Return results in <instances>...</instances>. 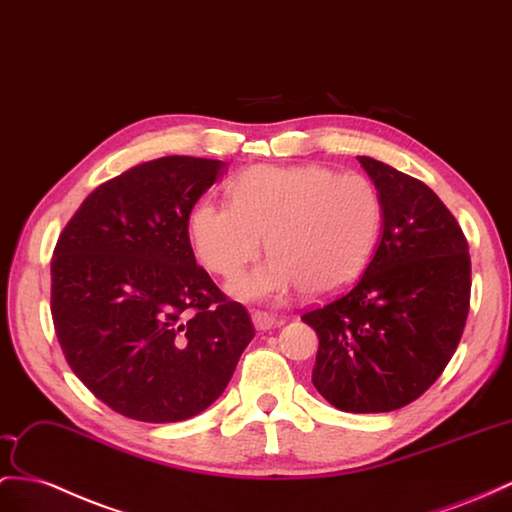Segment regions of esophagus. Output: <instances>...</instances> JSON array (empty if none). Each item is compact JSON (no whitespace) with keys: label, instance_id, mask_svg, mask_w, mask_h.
<instances>
[{"label":"esophagus","instance_id":"esophagus-1","mask_svg":"<svg viewBox=\"0 0 512 512\" xmlns=\"http://www.w3.org/2000/svg\"><path fill=\"white\" fill-rule=\"evenodd\" d=\"M253 324L257 331H270V329H277V326H281L283 322L279 318H274L272 313H266V311H253Z\"/></svg>","mask_w":512,"mask_h":512}]
</instances>
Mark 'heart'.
I'll return each instance as SVG.
<instances>
[{"label": "heart", "instance_id": "obj_1", "mask_svg": "<svg viewBox=\"0 0 512 512\" xmlns=\"http://www.w3.org/2000/svg\"><path fill=\"white\" fill-rule=\"evenodd\" d=\"M231 201L196 203L190 240L203 264L233 279L264 251V266L231 283L240 300L279 303L303 287L329 296L355 281L383 227V199L359 173L320 164L253 166L231 183Z\"/></svg>", "mask_w": 512, "mask_h": 512}]
</instances>
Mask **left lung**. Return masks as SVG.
<instances>
[{"label":"left lung","instance_id":"obj_1","mask_svg":"<svg viewBox=\"0 0 512 512\" xmlns=\"http://www.w3.org/2000/svg\"><path fill=\"white\" fill-rule=\"evenodd\" d=\"M357 160L381 192V238L357 285L303 322L320 339L311 383L322 398L346 413H385L422 396L452 359L471 261L456 218L426 183Z\"/></svg>","mask_w":512,"mask_h":512}]
</instances>
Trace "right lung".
Returning a JSON list of instances; mask_svg holds the SVG:
<instances>
[{
    "instance_id": "add662e5",
    "label": "right lung",
    "mask_w": 512,
    "mask_h": 512,
    "mask_svg": "<svg viewBox=\"0 0 512 512\" xmlns=\"http://www.w3.org/2000/svg\"><path fill=\"white\" fill-rule=\"evenodd\" d=\"M227 170L168 155L101 183L60 233L51 316L75 376L112 411L149 424L205 411L255 329L196 266L188 220Z\"/></svg>"
}]
</instances>
